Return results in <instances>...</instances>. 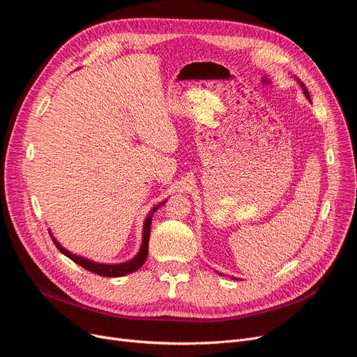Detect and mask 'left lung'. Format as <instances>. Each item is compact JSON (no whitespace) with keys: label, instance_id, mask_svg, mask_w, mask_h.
<instances>
[{"label":"left lung","instance_id":"8db88e82","mask_svg":"<svg viewBox=\"0 0 357 357\" xmlns=\"http://www.w3.org/2000/svg\"><path fill=\"white\" fill-rule=\"evenodd\" d=\"M296 81H298L299 86H301V88H303V91H304V96L307 97V100H308V101H311V98H310V93H308V91H307V86L304 85V82H303V81H299V79H296ZM220 275H221V273H220Z\"/></svg>","mask_w":357,"mask_h":357}]
</instances>
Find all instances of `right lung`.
<instances>
[{"label": "right lung", "mask_w": 357, "mask_h": 357, "mask_svg": "<svg viewBox=\"0 0 357 357\" xmlns=\"http://www.w3.org/2000/svg\"><path fill=\"white\" fill-rule=\"evenodd\" d=\"M165 202L166 201H162L159 205L153 207L152 211H149V214H147V217H146V220L143 222V237H142L140 250H139V253L133 259L124 261V264H112V265L98 264V261H92V260H89L86 257H82V256H78V255H75V253H70L69 250H66L65 248L61 246V243L53 237V234L50 231L49 233H50V237H52V240L54 243V246L59 249V252H62L65 256H68L70 260L75 261V264H78L84 269H86L89 272H93V273H97L100 276H107V278L124 276L127 273H133L137 269H140L142 265L146 261V257H147V253H149V238H150V226H152V217L158 211V208L162 207Z\"/></svg>", "instance_id": "add662e5"}]
</instances>
